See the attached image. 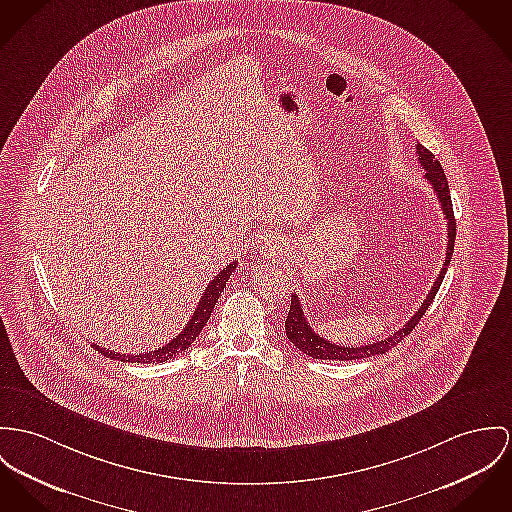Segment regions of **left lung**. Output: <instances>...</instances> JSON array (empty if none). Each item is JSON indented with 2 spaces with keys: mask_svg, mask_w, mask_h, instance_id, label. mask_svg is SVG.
<instances>
[{
  "mask_svg": "<svg viewBox=\"0 0 512 512\" xmlns=\"http://www.w3.org/2000/svg\"><path fill=\"white\" fill-rule=\"evenodd\" d=\"M417 156H419V163L425 169V179L431 183L436 200L440 202V208H442L444 220H446V230H448L444 267L440 269V275L436 276L431 292L427 294V298L423 300V304L419 306V310L415 312V315L399 331H395L394 335H390V337H386L382 341H376L372 345H360V347H341V345L329 343L327 339L317 335L314 329H312V325L308 323V317L304 315L300 298L296 294H292L290 310H288L286 321H284V329H286L288 341L296 349H300L302 353L308 354L312 358H321V360H360V358H366V356L388 353L390 349H394L395 345L405 335H409L415 329L419 319L425 315V312L429 310V306L433 304L434 296H436V292H438V288H440V284L444 280V275H446L448 265H450V259H452V253H454L456 220H454V210H452V200H450V191H448V181H446L444 169L434 159L433 154L425 146H421V144H417Z\"/></svg>",
  "mask_w": 512,
  "mask_h": 512,
  "instance_id": "obj_1",
  "label": "left lung"
}]
</instances>
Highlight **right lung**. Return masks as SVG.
Returning a JSON list of instances; mask_svg holds the SVG:
<instances>
[{
    "label": "right lung",
    "instance_id": "add662e5",
    "mask_svg": "<svg viewBox=\"0 0 512 512\" xmlns=\"http://www.w3.org/2000/svg\"><path fill=\"white\" fill-rule=\"evenodd\" d=\"M237 263L228 265L224 271H220L218 275L212 278V282L206 286L204 294L200 296V302H198L197 308H195V314L189 319V323L185 325V329L173 339L169 341L167 345L159 347L158 351H152V353L144 354H122L115 353V351H109V349H103L99 345H93V349L101 351L107 358L111 360H120V362H140V364H150V362H165L169 358H175L177 354L185 353L200 335L202 327L206 325V321L210 319V314L214 312V306L218 302V298L222 296L224 288H226V282L230 280V275L236 271Z\"/></svg>",
    "mask_w": 512,
    "mask_h": 512
}]
</instances>
